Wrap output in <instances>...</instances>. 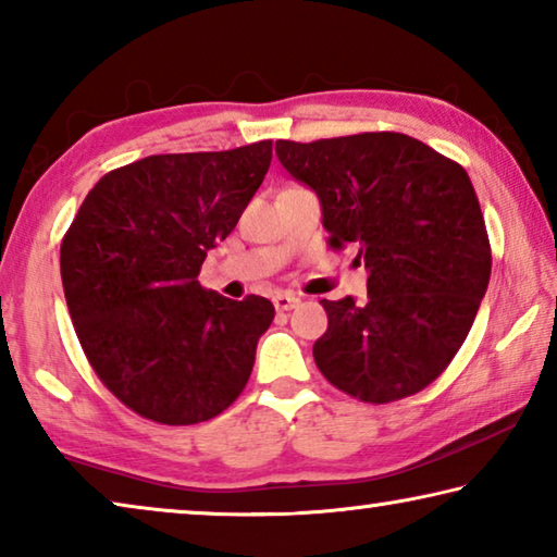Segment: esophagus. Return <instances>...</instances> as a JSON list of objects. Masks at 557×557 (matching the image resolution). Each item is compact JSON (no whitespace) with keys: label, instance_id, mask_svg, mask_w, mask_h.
<instances>
[{"label":"esophagus","instance_id":"34e87169","mask_svg":"<svg viewBox=\"0 0 557 557\" xmlns=\"http://www.w3.org/2000/svg\"><path fill=\"white\" fill-rule=\"evenodd\" d=\"M272 305H275L277 312H287V309L299 305V297H295V295H275V297H272Z\"/></svg>","mask_w":557,"mask_h":557}]
</instances>
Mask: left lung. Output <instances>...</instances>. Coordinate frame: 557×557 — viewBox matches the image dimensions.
I'll return each mask as SVG.
<instances>
[{
  "mask_svg": "<svg viewBox=\"0 0 557 557\" xmlns=\"http://www.w3.org/2000/svg\"><path fill=\"white\" fill-rule=\"evenodd\" d=\"M322 201L334 250L354 243L369 297L322 299L324 379L383 405L420 393L465 344L492 275V245L465 169L400 132L275 145Z\"/></svg>",
  "mask_w": 557,
  "mask_h": 557,
  "instance_id": "1",
  "label": "left lung"
}]
</instances>
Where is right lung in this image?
<instances>
[{
    "instance_id": "obj_1",
    "label": "right lung",
    "mask_w": 557,
    "mask_h": 557,
    "mask_svg": "<svg viewBox=\"0 0 557 557\" xmlns=\"http://www.w3.org/2000/svg\"><path fill=\"white\" fill-rule=\"evenodd\" d=\"M272 143L152 154L90 188L61 240L75 334L102 385L159 425H196L243 393L272 301L199 285L265 178Z\"/></svg>"
}]
</instances>
